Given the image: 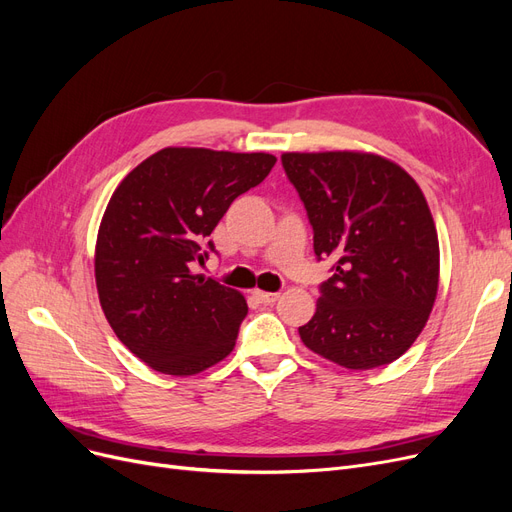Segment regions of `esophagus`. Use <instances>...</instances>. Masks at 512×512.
Wrapping results in <instances>:
<instances>
[{
	"label": "esophagus",
	"instance_id": "34e87169",
	"mask_svg": "<svg viewBox=\"0 0 512 512\" xmlns=\"http://www.w3.org/2000/svg\"><path fill=\"white\" fill-rule=\"evenodd\" d=\"M254 297H256L260 303L271 305V303H275L277 299H280V292H262V290H254Z\"/></svg>",
	"mask_w": 512,
	"mask_h": 512
}]
</instances>
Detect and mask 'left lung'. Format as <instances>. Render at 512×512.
Wrapping results in <instances>:
<instances>
[{"instance_id": "8db88e82", "label": "left lung", "mask_w": 512, "mask_h": 512, "mask_svg": "<svg viewBox=\"0 0 512 512\" xmlns=\"http://www.w3.org/2000/svg\"><path fill=\"white\" fill-rule=\"evenodd\" d=\"M282 164L333 262L303 344L348 369L397 361L421 335L438 294L440 245L418 183L376 153H284Z\"/></svg>"}]
</instances>
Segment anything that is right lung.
Segmentation results:
<instances>
[{
	"mask_svg": "<svg viewBox=\"0 0 512 512\" xmlns=\"http://www.w3.org/2000/svg\"><path fill=\"white\" fill-rule=\"evenodd\" d=\"M271 153L166 147L113 192L96 241L102 312L138 359L168 376H192L232 352L243 294L196 275L209 235L237 196L265 179Z\"/></svg>",
	"mask_w": 512,
	"mask_h": 512,
	"instance_id": "right-lung-1",
	"label": "right lung"
}]
</instances>
